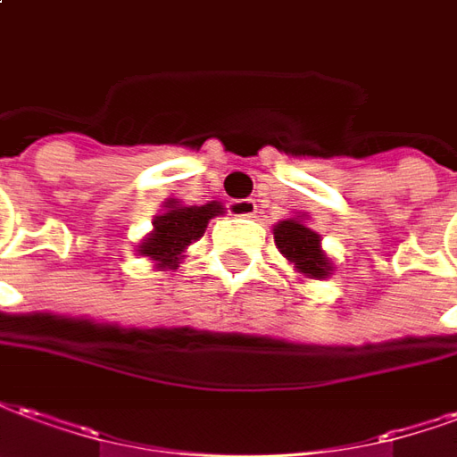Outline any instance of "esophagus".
Wrapping results in <instances>:
<instances>
[{"label":"esophagus","mask_w":457,"mask_h":457,"mask_svg":"<svg viewBox=\"0 0 457 457\" xmlns=\"http://www.w3.org/2000/svg\"><path fill=\"white\" fill-rule=\"evenodd\" d=\"M255 202L253 199H233L228 202V214L233 216H255Z\"/></svg>","instance_id":"esophagus-1"}]
</instances>
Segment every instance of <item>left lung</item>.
<instances>
[{"label": "left lung", "mask_w": 457, "mask_h": 457, "mask_svg": "<svg viewBox=\"0 0 457 457\" xmlns=\"http://www.w3.org/2000/svg\"><path fill=\"white\" fill-rule=\"evenodd\" d=\"M275 245L299 278L326 279L334 275V261L321 248V236L306 224V214H295L272 226Z\"/></svg>", "instance_id": "obj_1"}]
</instances>
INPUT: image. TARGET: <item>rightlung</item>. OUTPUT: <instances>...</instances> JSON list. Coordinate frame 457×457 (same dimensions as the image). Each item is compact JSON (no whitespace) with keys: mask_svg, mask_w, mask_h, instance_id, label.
<instances>
[{"mask_svg":"<svg viewBox=\"0 0 457 457\" xmlns=\"http://www.w3.org/2000/svg\"><path fill=\"white\" fill-rule=\"evenodd\" d=\"M224 214L221 202L187 206L178 199H168L165 209L153 219V231L138 243V255L148 258L155 270H178L179 261L195 241L206 231L214 216Z\"/></svg>","mask_w":457,"mask_h":457,"instance_id":"add662e5","label":"right lung"}]
</instances>
